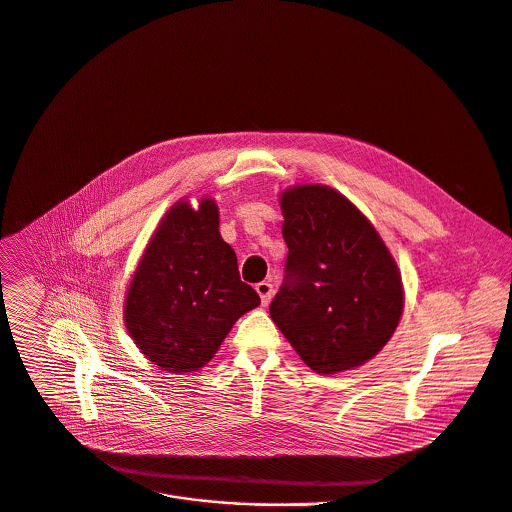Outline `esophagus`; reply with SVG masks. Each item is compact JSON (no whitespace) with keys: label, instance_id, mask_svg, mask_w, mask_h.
Segmentation results:
<instances>
[{"label":"esophagus","instance_id":"34e87169","mask_svg":"<svg viewBox=\"0 0 512 512\" xmlns=\"http://www.w3.org/2000/svg\"><path fill=\"white\" fill-rule=\"evenodd\" d=\"M256 292L260 294V300L266 306V304H270V300L274 296V286L270 282H260V284H256Z\"/></svg>","mask_w":512,"mask_h":512}]
</instances>
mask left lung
Listing matches in <instances>:
<instances>
[{
	"label": "left lung",
	"instance_id": "1",
	"mask_svg": "<svg viewBox=\"0 0 512 512\" xmlns=\"http://www.w3.org/2000/svg\"><path fill=\"white\" fill-rule=\"evenodd\" d=\"M288 246L270 316L318 374L370 360L402 314L398 268L372 224L342 194L298 186L282 194Z\"/></svg>",
	"mask_w": 512,
	"mask_h": 512
}]
</instances>
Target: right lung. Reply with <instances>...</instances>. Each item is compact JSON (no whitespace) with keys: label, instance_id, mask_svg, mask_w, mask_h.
<instances>
[{"label":"right lung","instance_id":"obj_1","mask_svg":"<svg viewBox=\"0 0 512 512\" xmlns=\"http://www.w3.org/2000/svg\"><path fill=\"white\" fill-rule=\"evenodd\" d=\"M214 200L176 204L142 256L126 298V326L138 348L168 372H192L248 310L260 304L240 280L236 252L218 230Z\"/></svg>","mask_w":512,"mask_h":512}]
</instances>
